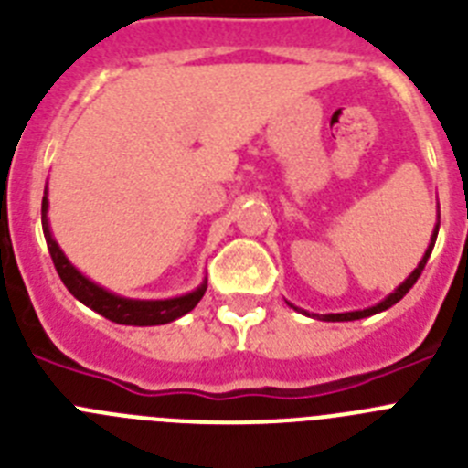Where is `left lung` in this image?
<instances>
[{
  "instance_id": "1",
  "label": "left lung",
  "mask_w": 468,
  "mask_h": 468,
  "mask_svg": "<svg viewBox=\"0 0 468 468\" xmlns=\"http://www.w3.org/2000/svg\"><path fill=\"white\" fill-rule=\"evenodd\" d=\"M436 237H438V227H436V231H433L431 243H429L427 253H424V258H421V262L417 264V270L412 271V274L408 276V279H405V283H400L399 288H396V292H391V295H388L387 300H384V302H379V304H375V307H370V309H363V312L328 314V316H318V318H321V321H356V318H366V316H373V314H378V312H384V309H388V307H391V304H396V302H399V300H403V295H405V292L410 291L412 285L417 283V279H420V276H421V271H424V267H427V260H429V255H431L433 246H436Z\"/></svg>"
}]
</instances>
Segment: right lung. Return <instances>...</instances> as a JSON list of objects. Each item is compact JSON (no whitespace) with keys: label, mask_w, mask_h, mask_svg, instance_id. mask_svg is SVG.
<instances>
[{"label":"right lung","mask_w":468,"mask_h":468,"mask_svg":"<svg viewBox=\"0 0 468 468\" xmlns=\"http://www.w3.org/2000/svg\"><path fill=\"white\" fill-rule=\"evenodd\" d=\"M47 208L48 201L44 197L41 201V227H44V237H47L48 253H51L53 264H56V271L60 276L68 291L72 292L80 302H84L86 307H90L93 312H98L101 316L110 318L114 324L122 325H161L171 324L176 318L185 316L187 312H192L198 304V300L204 297L206 283L201 288H197L194 292L183 297H176V300H156V302H140V300H126V297H117L112 292L102 291L101 285H95L93 281H89L86 276H81L80 271L74 270L72 264L68 262V258L63 255V250L58 248V243L53 241L51 229H48L47 222Z\"/></svg>","instance_id":"add662e5"}]
</instances>
